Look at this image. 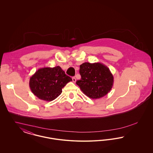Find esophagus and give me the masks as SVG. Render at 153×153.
I'll list each match as a JSON object with an SVG mask.
<instances>
[{"label":"esophagus","mask_w":153,"mask_h":153,"mask_svg":"<svg viewBox=\"0 0 153 153\" xmlns=\"http://www.w3.org/2000/svg\"><path fill=\"white\" fill-rule=\"evenodd\" d=\"M72 81H73V82H76V78H75L74 77H72Z\"/></svg>","instance_id":"34e87169"}]
</instances>
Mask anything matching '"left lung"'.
<instances>
[{
	"label": "left lung",
	"instance_id": "1",
	"mask_svg": "<svg viewBox=\"0 0 153 153\" xmlns=\"http://www.w3.org/2000/svg\"><path fill=\"white\" fill-rule=\"evenodd\" d=\"M81 79L76 84L88 97L100 99L108 94L114 84V77L109 69L100 62H84L80 66Z\"/></svg>",
	"mask_w": 153,
	"mask_h": 153
}]
</instances>
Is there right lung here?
Here are the masks:
<instances>
[{"mask_svg": "<svg viewBox=\"0 0 153 153\" xmlns=\"http://www.w3.org/2000/svg\"><path fill=\"white\" fill-rule=\"evenodd\" d=\"M72 79L59 66L38 69L30 79L29 87L33 94L44 101L51 102L62 93V89Z\"/></svg>", "mask_w": 153, "mask_h": 153, "instance_id": "obj_1", "label": "right lung"}]
</instances>
